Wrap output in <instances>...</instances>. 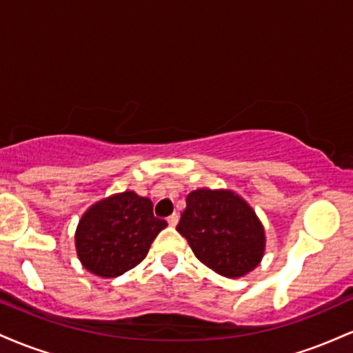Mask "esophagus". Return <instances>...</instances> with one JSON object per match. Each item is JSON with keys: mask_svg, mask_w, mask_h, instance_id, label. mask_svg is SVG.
<instances>
[{"mask_svg": "<svg viewBox=\"0 0 353 353\" xmlns=\"http://www.w3.org/2000/svg\"><path fill=\"white\" fill-rule=\"evenodd\" d=\"M168 222H169V225H171V228H176L177 222H179V214H172V216H169Z\"/></svg>", "mask_w": 353, "mask_h": 353, "instance_id": "1", "label": "esophagus"}]
</instances>
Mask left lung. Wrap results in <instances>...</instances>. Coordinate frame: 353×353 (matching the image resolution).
Listing matches in <instances>:
<instances>
[{"label": "left lung", "mask_w": 353, "mask_h": 353, "mask_svg": "<svg viewBox=\"0 0 353 353\" xmlns=\"http://www.w3.org/2000/svg\"><path fill=\"white\" fill-rule=\"evenodd\" d=\"M176 229L202 264L224 277H242L264 257V225L232 190H192Z\"/></svg>", "instance_id": "8db88e82"}]
</instances>
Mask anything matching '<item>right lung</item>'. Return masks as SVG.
Returning a JSON list of instances; mask_svg holds the SVG:
<instances>
[{
    "label": "right lung",
    "instance_id": "add662e5",
    "mask_svg": "<svg viewBox=\"0 0 353 353\" xmlns=\"http://www.w3.org/2000/svg\"><path fill=\"white\" fill-rule=\"evenodd\" d=\"M168 222L154 217L152 202L134 190L112 194L92 204L76 229V252L84 269L117 277L144 261Z\"/></svg>",
    "mask_w": 353,
    "mask_h": 353
}]
</instances>
